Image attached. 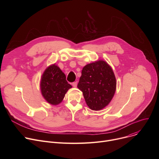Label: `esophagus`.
Listing matches in <instances>:
<instances>
[{
    "label": "esophagus",
    "mask_w": 159,
    "mask_h": 159,
    "mask_svg": "<svg viewBox=\"0 0 159 159\" xmlns=\"http://www.w3.org/2000/svg\"><path fill=\"white\" fill-rule=\"evenodd\" d=\"M72 85H73V86L74 88H76L77 86V82H73V83H72Z\"/></svg>",
    "instance_id": "34e87169"
}]
</instances>
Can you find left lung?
<instances>
[{
	"label": "left lung",
	"mask_w": 159,
	"mask_h": 159,
	"mask_svg": "<svg viewBox=\"0 0 159 159\" xmlns=\"http://www.w3.org/2000/svg\"><path fill=\"white\" fill-rule=\"evenodd\" d=\"M116 85V79L110 65L104 61H98L83 68L77 87L82 91L88 106L91 110L98 111L111 102Z\"/></svg>",
	"instance_id": "obj_1"
}]
</instances>
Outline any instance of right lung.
Wrapping results in <instances>:
<instances>
[{
    "label": "right lung",
    "instance_id": "obj_1",
    "mask_svg": "<svg viewBox=\"0 0 159 159\" xmlns=\"http://www.w3.org/2000/svg\"><path fill=\"white\" fill-rule=\"evenodd\" d=\"M40 90L46 101L52 105L60 104L68 90L72 88L66 75L55 64L49 66L42 75Z\"/></svg>",
    "mask_w": 159,
    "mask_h": 159
}]
</instances>
